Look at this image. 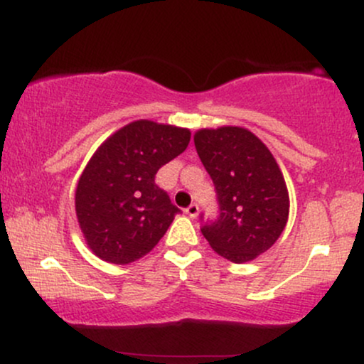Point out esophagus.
<instances>
[{"label": "esophagus", "mask_w": 364, "mask_h": 364, "mask_svg": "<svg viewBox=\"0 0 364 364\" xmlns=\"http://www.w3.org/2000/svg\"><path fill=\"white\" fill-rule=\"evenodd\" d=\"M186 214L190 215L191 219H195V217L198 215V205H196V203H191V205L186 208Z\"/></svg>", "instance_id": "1"}]
</instances>
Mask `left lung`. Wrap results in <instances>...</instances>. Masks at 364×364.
I'll list each match as a JSON object with an SVG mask.
<instances>
[{
	"label": "left lung",
	"mask_w": 364,
	"mask_h": 364,
	"mask_svg": "<svg viewBox=\"0 0 364 364\" xmlns=\"http://www.w3.org/2000/svg\"><path fill=\"white\" fill-rule=\"evenodd\" d=\"M195 149L217 190L220 217L202 235L215 253L252 262L272 246L289 217V191L277 161L243 127L200 128Z\"/></svg>",
	"instance_id": "1"
}]
</instances>
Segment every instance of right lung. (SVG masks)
Here are the masks:
<instances>
[{
	"label": "right lung",
	"instance_id": "add662e5",
	"mask_svg": "<svg viewBox=\"0 0 364 364\" xmlns=\"http://www.w3.org/2000/svg\"><path fill=\"white\" fill-rule=\"evenodd\" d=\"M190 136L188 128L136 119L99 145L75 190L78 225L95 257L127 265L161 241L181 210L156 174L185 152Z\"/></svg>",
	"mask_w": 364,
	"mask_h": 364
}]
</instances>
